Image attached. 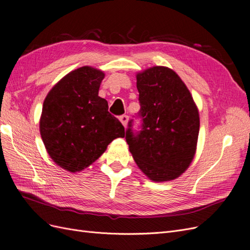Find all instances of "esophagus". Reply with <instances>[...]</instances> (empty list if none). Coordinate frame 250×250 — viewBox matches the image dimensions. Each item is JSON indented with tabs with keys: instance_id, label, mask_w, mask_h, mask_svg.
Here are the masks:
<instances>
[{
	"instance_id": "obj_1",
	"label": "esophagus",
	"mask_w": 250,
	"mask_h": 250,
	"mask_svg": "<svg viewBox=\"0 0 250 250\" xmlns=\"http://www.w3.org/2000/svg\"><path fill=\"white\" fill-rule=\"evenodd\" d=\"M119 120H120V122H122V124L124 125V126L126 127L127 122H128V116H127V115H122V116L119 117Z\"/></svg>"
}]
</instances>
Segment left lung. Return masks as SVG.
Listing matches in <instances>:
<instances>
[{"label": "left lung", "mask_w": 250, "mask_h": 250, "mask_svg": "<svg viewBox=\"0 0 250 250\" xmlns=\"http://www.w3.org/2000/svg\"><path fill=\"white\" fill-rule=\"evenodd\" d=\"M142 128L134 135L132 120L125 139L141 171L154 182L178 179L195 156L199 133L196 104L182 79L166 66L136 75Z\"/></svg>", "instance_id": "8db88e82"}]
</instances>
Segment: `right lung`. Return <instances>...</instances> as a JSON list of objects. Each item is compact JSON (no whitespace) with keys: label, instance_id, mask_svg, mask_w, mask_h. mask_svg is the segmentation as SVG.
<instances>
[{"label":"right lung","instance_id":"obj_1","mask_svg":"<svg viewBox=\"0 0 250 250\" xmlns=\"http://www.w3.org/2000/svg\"><path fill=\"white\" fill-rule=\"evenodd\" d=\"M104 78L101 69L83 66L70 71L45 96L39 131L47 154L69 172L91 165L125 127L109 113L108 102L99 96Z\"/></svg>","mask_w":250,"mask_h":250}]
</instances>
